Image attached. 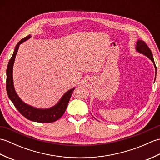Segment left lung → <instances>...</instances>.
Segmentation results:
<instances>
[{
	"label": "left lung",
	"instance_id": "obj_1",
	"mask_svg": "<svg viewBox=\"0 0 160 160\" xmlns=\"http://www.w3.org/2000/svg\"><path fill=\"white\" fill-rule=\"evenodd\" d=\"M135 50H136L138 52L142 54H144V55H145V56H147L148 58L150 59L152 62H153L155 69V78H156V73H157V67H156V65L155 64L153 56H152L151 51L150 49L148 48V47L147 46V44H146L143 41V40H138L136 42V45H135Z\"/></svg>",
	"mask_w": 160,
	"mask_h": 160
}]
</instances>
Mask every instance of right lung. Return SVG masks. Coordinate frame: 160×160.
Instances as JSON below:
<instances>
[{
	"label": "right lung",
	"mask_w": 160,
	"mask_h": 160,
	"mask_svg": "<svg viewBox=\"0 0 160 160\" xmlns=\"http://www.w3.org/2000/svg\"><path fill=\"white\" fill-rule=\"evenodd\" d=\"M32 36L29 35L25 37V38H23L20 41H19V42L17 44L15 47L11 59L9 61L6 71L7 93H8V97L10 100L12 102V103L14 105L15 107L27 119H28V120L31 121L42 122V123L53 122L58 120L64 113L67 107V105L69 104L70 98L73 92V90L75 89V87L67 91L63 95L62 97L60 98V100L58 102V103L56 105L47 108H36L34 107L31 106V105L26 104L20 99L18 96V94L16 93L14 86H13V67L20 45L29 39Z\"/></svg>",
	"instance_id": "add662e5"
}]
</instances>
